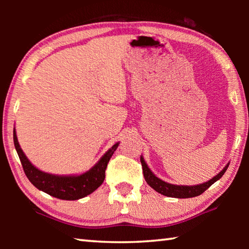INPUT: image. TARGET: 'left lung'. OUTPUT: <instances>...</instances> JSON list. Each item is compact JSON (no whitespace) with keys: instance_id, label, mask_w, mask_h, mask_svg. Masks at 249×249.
I'll return each mask as SVG.
<instances>
[{"instance_id":"1","label":"left lung","mask_w":249,"mask_h":249,"mask_svg":"<svg viewBox=\"0 0 249 249\" xmlns=\"http://www.w3.org/2000/svg\"><path fill=\"white\" fill-rule=\"evenodd\" d=\"M141 162L142 167V174H144V178L146 182L148 183L155 191L166 196L170 197H178V199H187V197H193L197 196L203 193L206 189H209L211 185L214 182H216L218 179L222 178V176L224 175V172L227 170L230 163L223 168V170L218 172V174L213 177L212 179L206 181L204 183L196 184V185H178V184H172L166 181L158 178L157 176H155L153 171L149 169V167L147 166L145 159L142 156H141Z\"/></svg>"}]
</instances>
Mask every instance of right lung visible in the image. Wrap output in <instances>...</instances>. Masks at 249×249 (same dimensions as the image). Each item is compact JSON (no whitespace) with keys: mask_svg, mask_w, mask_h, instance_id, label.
Masks as SVG:
<instances>
[{"mask_svg":"<svg viewBox=\"0 0 249 249\" xmlns=\"http://www.w3.org/2000/svg\"><path fill=\"white\" fill-rule=\"evenodd\" d=\"M13 138L15 149L18 151L24 172L28 180L38 190L47 193V195L57 197V199L68 201L82 199V197L94 192L103 183L107 162L109 161L112 155L114 154V151L120 145V142L113 145L99 159V161L93 167L90 168L88 171L83 172V174L59 176L41 171L29 161L26 155L24 154V151L18 144L15 128L13 130Z\"/></svg>","mask_w":249,"mask_h":249,"instance_id":"1","label":"right lung"}]
</instances>
